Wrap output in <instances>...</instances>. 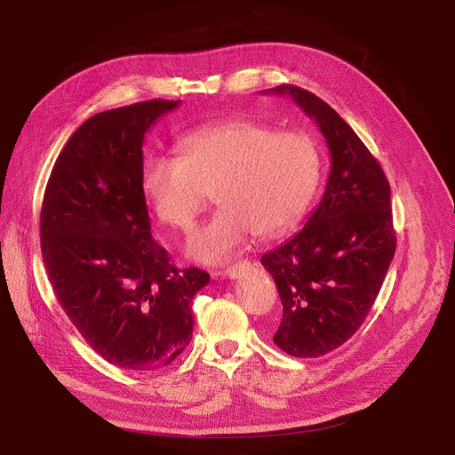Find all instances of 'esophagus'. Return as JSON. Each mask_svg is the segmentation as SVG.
<instances>
[{"label":"esophagus","instance_id":"34e87169","mask_svg":"<svg viewBox=\"0 0 455 455\" xmlns=\"http://www.w3.org/2000/svg\"><path fill=\"white\" fill-rule=\"evenodd\" d=\"M250 270H251L250 261H239L237 265L228 267L227 270L220 272V275H221V277H228V279H237V277H241L243 274H246V272H250Z\"/></svg>","mask_w":455,"mask_h":455}]
</instances>
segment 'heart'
<instances>
[{
	"mask_svg": "<svg viewBox=\"0 0 455 455\" xmlns=\"http://www.w3.org/2000/svg\"><path fill=\"white\" fill-rule=\"evenodd\" d=\"M180 158L149 155L142 188L155 216L187 232L211 194L221 207L185 243L188 259L221 265L257 237L290 230L307 211L320 181V153L311 137L251 118L204 125L178 142Z\"/></svg>",
	"mask_w": 455,
	"mask_h": 455,
	"instance_id": "b5f03b06",
	"label": "heart"
}]
</instances>
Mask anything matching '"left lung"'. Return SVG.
I'll return each mask as SVG.
<instances>
[{"instance_id": "8db88e82", "label": "left lung", "mask_w": 455, "mask_h": 455, "mask_svg": "<svg viewBox=\"0 0 455 455\" xmlns=\"http://www.w3.org/2000/svg\"><path fill=\"white\" fill-rule=\"evenodd\" d=\"M316 122L331 169L326 190L291 239L261 257L283 302L275 346L297 358H316L349 340L371 311L396 251L391 187L349 124L316 95L283 84Z\"/></svg>"}]
</instances>
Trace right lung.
<instances>
[{"label":"right lung","mask_w":455,"mask_h":455,"mask_svg":"<svg viewBox=\"0 0 455 455\" xmlns=\"http://www.w3.org/2000/svg\"><path fill=\"white\" fill-rule=\"evenodd\" d=\"M180 100H148L88 118L60 151L41 209L53 293L84 340L132 371L169 365L192 339L190 302L211 277L178 270L151 235L144 137Z\"/></svg>","instance_id":"obj_1"}]
</instances>
